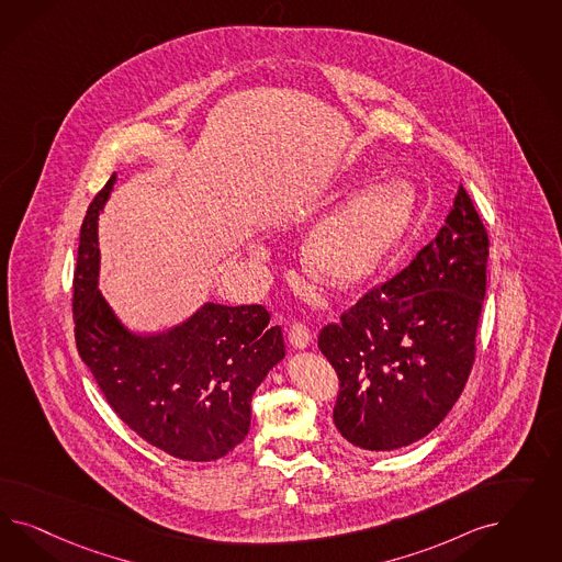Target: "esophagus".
Wrapping results in <instances>:
<instances>
[{
    "label": "esophagus",
    "instance_id": "34e87169",
    "mask_svg": "<svg viewBox=\"0 0 562 562\" xmlns=\"http://www.w3.org/2000/svg\"><path fill=\"white\" fill-rule=\"evenodd\" d=\"M290 344L296 348V350H303L308 344H311V329L308 325L303 322H294L290 325Z\"/></svg>",
    "mask_w": 562,
    "mask_h": 562
}]
</instances>
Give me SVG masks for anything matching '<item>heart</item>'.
<instances>
[{
	"label": "heart",
	"instance_id": "1",
	"mask_svg": "<svg viewBox=\"0 0 562 562\" xmlns=\"http://www.w3.org/2000/svg\"><path fill=\"white\" fill-rule=\"evenodd\" d=\"M416 191L406 181L364 189L308 238V273L329 286H352L379 268L408 231Z\"/></svg>",
	"mask_w": 562,
	"mask_h": 562
}]
</instances>
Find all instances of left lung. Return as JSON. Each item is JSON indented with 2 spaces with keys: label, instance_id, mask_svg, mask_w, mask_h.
Wrapping results in <instances>:
<instances>
[{
  "label": "left lung",
  "instance_id": "8db88e82",
  "mask_svg": "<svg viewBox=\"0 0 562 562\" xmlns=\"http://www.w3.org/2000/svg\"><path fill=\"white\" fill-rule=\"evenodd\" d=\"M486 261V228L460 186L441 231L408 268L319 331L340 379L334 423L352 447H406L453 408L476 357Z\"/></svg>",
  "mask_w": 562,
  "mask_h": 562
}]
</instances>
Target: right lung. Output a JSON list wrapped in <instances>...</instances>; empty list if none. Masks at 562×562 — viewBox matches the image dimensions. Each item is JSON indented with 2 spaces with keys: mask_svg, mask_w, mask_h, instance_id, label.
I'll use <instances>...</instances> for the list:
<instances>
[{
  "mask_svg": "<svg viewBox=\"0 0 562 562\" xmlns=\"http://www.w3.org/2000/svg\"><path fill=\"white\" fill-rule=\"evenodd\" d=\"M115 175L88 205L74 273L78 355L125 425L172 458H224L249 432L251 397L284 358V338L261 305L205 303L188 322L139 336L99 290V214Z\"/></svg>",
  "mask_w": 562,
  "mask_h": 562,
  "instance_id": "1",
  "label": "right lung"
}]
</instances>
